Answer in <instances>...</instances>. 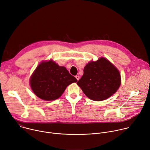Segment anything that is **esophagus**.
<instances>
[{
	"label": "esophagus",
	"mask_w": 150,
	"mask_h": 150,
	"mask_svg": "<svg viewBox=\"0 0 150 150\" xmlns=\"http://www.w3.org/2000/svg\"><path fill=\"white\" fill-rule=\"evenodd\" d=\"M75 78H76V79L78 81L79 79V76H78V75L75 76Z\"/></svg>",
	"instance_id": "esophagus-1"
}]
</instances>
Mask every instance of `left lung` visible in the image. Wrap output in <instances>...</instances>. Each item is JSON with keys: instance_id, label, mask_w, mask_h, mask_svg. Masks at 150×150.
Wrapping results in <instances>:
<instances>
[{"instance_id": "1", "label": "left lung", "mask_w": 150, "mask_h": 150, "mask_svg": "<svg viewBox=\"0 0 150 150\" xmlns=\"http://www.w3.org/2000/svg\"><path fill=\"white\" fill-rule=\"evenodd\" d=\"M76 83L90 99L100 101L117 91L121 83L120 74L109 60L100 57L87 64Z\"/></svg>"}]
</instances>
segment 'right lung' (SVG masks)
<instances>
[{"instance_id":"1","label":"right lung","mask_w":150,"mask_h":150,"mask_svg":"<svg viewBox=\"0 0 150 150\" xmlns=\"http://www.w3.org/2000/svg\"><path fill=\"white\" fill-rule=\"evenodd\" d=\"M30 86L33 93L46 101L59 98L69 85L76 82L64 67H60L54 61H42L30 78Z\"/></svg>"}]
</instances>
